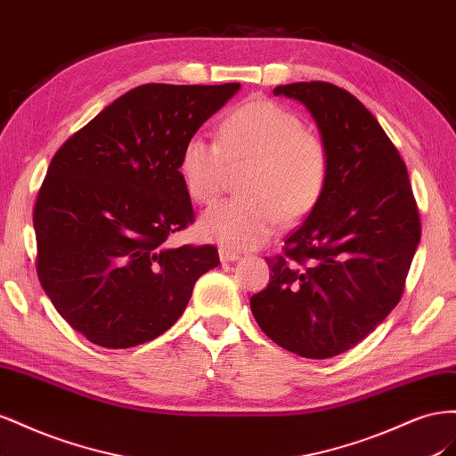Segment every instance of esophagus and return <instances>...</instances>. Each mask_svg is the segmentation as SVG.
<instances>
[{
	"instance_id": "1",
	"label": "esophagus",
	"mask_w": 456,
	"mask_h": 456,
	"mask_svg": "<svg viewBox=\"0 0 456 456\" xmlns=\"http://www.w3.org/2000/svg\"><path fill=\"white\" fill-rule=\"evenodd\" d=\"M219 259L224 264H227V262H239L240 256L235 254V252H231L229 248H219Z\"/></svg>"
}]
</instances>
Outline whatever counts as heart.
I'll use <instances>...</instances> for the list:
<instances>
[{"label": "heart", "mask_w": 456, "mask_h": 456, "mask_svg": "<svg viewBox=\"0 0 456 456\" xmlns=\"http://www.w3.org/2000/svg\"><path fill=\"white\" fill-rule=\"evenodd\" d=\"M240 192L210 208L199 229L229 248H256L279 224L302 219L321 200L329 181V152L296 112L269 99H252L219 124L217 141L187 139L179 175L189 197L202 206L224 192L229 172L242 170Z\"/></svg>", "instance_id": "1"}]
</instances>
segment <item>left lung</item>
<instances>
[{
	"mask_svg": "<svg viewBox=\"0 0 456 456\" xmlns=\"http://www.w3.org/2000/svg\"><path fill=\"white\" fill-rule=\"evenodd\" d=\"M314 116L329 152V181L307 219L265 257L273 275L250 297L273 342L307 359L357 346L405 290L420 217L407 166L379 120L329 82L277 86Z\"/></svg>",
	"mask_w": 456,
	"mask_h": 456,
	"instance_id": "8db88e82",
	"label": "left lung"
}]
</instances>
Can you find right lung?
I'll list each match as a JSON object with an SVG mask.
<instances>
[{"label":"right lung","instance_id":"add662e5","mask_svg":"<svg viewBox=\"0 0 456 456\" xmlns=\"http://www.w3.org/2000/svg\"><path fill=\"white\" fill-rule=\"evenodd\" d=\"M240 84H145L101 110L57 151L34 208L37 279L89 342L145 344L183 314L212 244L166 246L194 221L179 175L189 137Z\"/></svg>","mask_w":456,"mask_h":456}]
</instances>
